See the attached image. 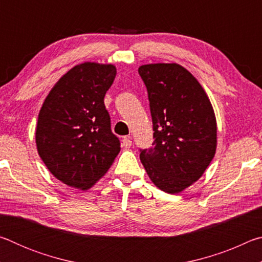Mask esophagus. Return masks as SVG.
<instances>
[{
    "instance_id": "obj_1",
    "label": "esophagus",
    "mask_w": 262,
    "mask_h": 262,
    "mask_svg": "<svg viewBox=\"0 0 262 262\" xmlns=\"http://www.w3.org/2000/svg\"><path fill=\"white\" fill-rule=\"evenodd\" d=\"M132 145V139L130 136H123L122 137V147L129 148Z\"/></svg>"
}]
</instances>
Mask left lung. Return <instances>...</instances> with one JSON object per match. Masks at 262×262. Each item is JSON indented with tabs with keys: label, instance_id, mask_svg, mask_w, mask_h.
<instances>
[{
	"label": "left lung",
	"instance_id": "1",
	"mask_svg": "<svg viewBox=\"0 0 262 262\" xmlns=\"http://www.w3.org/2000/svg\"><path fill=\"white\" fill-rule=\"evenodd\" d=\"M139 74L148 91L151 149H140L149 178L174 194L195 183L216 151V119L201 84L177 63L144 64Z\"/></svg>",
	"mask_w": 262,
	"mask_h": 262
}]
</instances>
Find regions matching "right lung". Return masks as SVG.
Segmentation results:
<instances>
[{
	"instance_id": "right-lung-1",
	"label": "right lung",
	"mask_w": 262,
	"mask_h": 262,
	"mask_svg": "<svg viewBox=\"0 0 262 262\" xmlns=\"http://www.w3.org/2000/svg\"><path fill=\"white\" fill-rule=\"evenodd\" d=\"M115 75L112 64L75 66L43 101L35 130L37 149L51 173L66 185L90 188L120 151L104 104Z\"/></svg>"
}]
</instances>
